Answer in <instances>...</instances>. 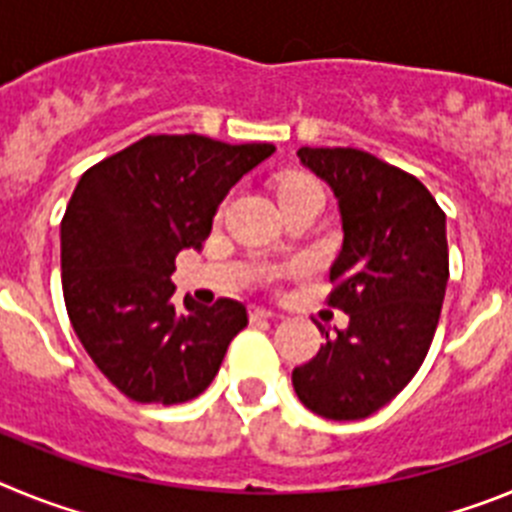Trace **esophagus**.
<instances>
[{
  "label": "esophagus",
  "instance_id": "obj_1",
  "mask_svg": "<svg viewBox=\"0 0 512 512\" xmlns=\"http://www.w3.org/2000/svg\"><path fill=\"white\" fill-rule=\"evenodd\" d=\"M248 315H251V320H274L277 318V312L274 310H266V307H256V305L248 310Z\"/></svg>",
  "mask_w": 512,
  "mask_h": 512
}]
</instances>
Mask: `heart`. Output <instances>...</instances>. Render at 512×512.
<instances>
[{"label": "heart", "instance_id": "b5f03b06", "mask_svg": "<svg viewBox=\"0 0 512 512\" xmlns=\"http://www.w3.org/2000/svg\"><path fill=\"white\" fill-rule=\"evenodd\" d=\"M307 194H323V187H320L312 176L300 174V171H289L279 179L277 184V197L282 205L292 200H300V197H307Z\"/></svg>", "mask_w": 512, "mask_h": 512}]
</instances>
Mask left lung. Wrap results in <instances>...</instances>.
Masks as SVG:
<instances>
[{
  "instance_id": "8db88e82",
  "label": "left lung",
  "mask_w": 512,
  "mask_h": 512,
  "mask_svg": "<svg viewBox=\"0 0 512 512\" xmlns=\"http://www.w3.org/2000/svg\"><path fill=\"white\" fill-rule=\"evenodd\" d=\"M330 184L343 248L330 266L328 305L348 328L292 372L300 402L328 420L377 413L415 377L431 348L449 282L446 212L413 174L359 148H300Z\"/></svg>"
}]
</instances>
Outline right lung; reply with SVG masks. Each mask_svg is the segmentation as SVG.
Returning a JSON list of instances; mask_svg holds the SVG:
<instances>
[{"label":"right lung","instance_id":"obj_1","mask_svg":"<svg viewBox=\"0 0 512 512\" xmlns=\"http://www.w3.org/2000/svg\"><path fill=\"white\" fill-rule=\"evenodd\" d=\"M271 143L230 146L205 135H146L81 174L61 220V284L81 346L135 402L202 395L246 305L171 302L176 253L207 241L217 205Z\"/></svg>","mask_w":512,"mask_h":512}]
</instances>
